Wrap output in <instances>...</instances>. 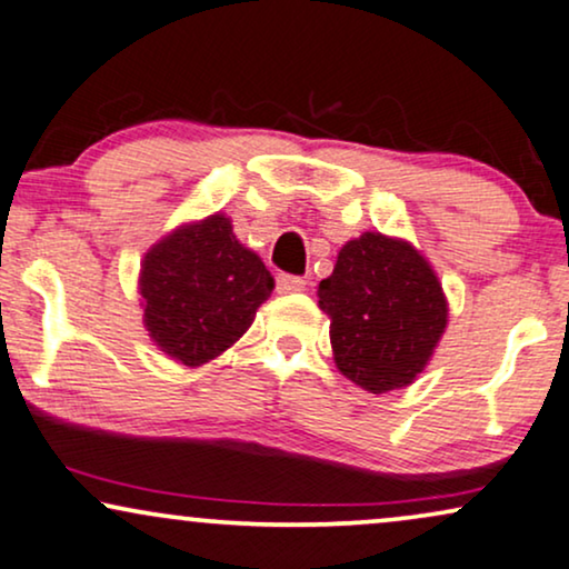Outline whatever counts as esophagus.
Instances as JSON below:
<instances>
[{
  "mask_svg": "<svg viewBox=\"0 0 569 569\" xmlns=\"http://www.w3.org/2000/svg\"><path fill=\"white\" fill-rule=\"evenodd\" d=\"M307 280L299 278V276H286V272H280L278 280H276V291L278 293H299L305 291Z\"/></svg>",
  "mask_w": 569,
  "mask_h": 569,
  "instance_id": "34e87169",
  "label": "esophagus"
}]
</instances>
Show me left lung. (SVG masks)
Returning <instances> with one entry per match:
<instances>
[{
    "mask_svg": "<svg viewBox=\"0 0 569 569\" xmlns=\"http://www.w3.org/2000/svg\"><path fill=\"white\" fill-rule=\"evenodd\" d=\"M333 362L370 393L412 386L449 326V301L428 257L397 236L365 231L320 280Z\"/></svg>",
    "mask_w": 569,
    "mask_h": 569,
    "instance_id": "1",
    "label": "left lung"
}]
</instances>
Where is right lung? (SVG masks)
I'll return each mask as SVG.
<instances>
[{
	"label": "right lung",
	"instance_id": "add662e5",
	"mask_svg": "<svg viewBox=\"0 0 569 569\" xmlns=\"http://www.w3.org/2000/svg\"><path fill=\"white\" fill-rule=\"evenodd\" d=\"M276 289L260 254L222 212L181 222L149 247L139 270L143 328L162 355L201 368L247 333Z\"/></svg>",
	"mask_w": 569,
	"mask_h": 569
}]
</instances>
